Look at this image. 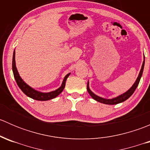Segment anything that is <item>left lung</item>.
Wrapping results in <instances>:
<instances>
[{"label": "left lung", "mask_w": 150, "mask_h": 150, "mask_svg": "<svg viewBox=\"0 0 150 150\" xmlns=\"http://www.w3.org/2000/svg\"><path fill=\"white\" fill-rule=\"evenodd\" d=\"M144 62H145V57H144V56L143 63H142V67H141L139 74L137 80H136V81L134 82V83L133 84V86H131V87L130 88L128 89L127 91H125V93H122V94L119 95V96H116V97L112 98V99H104V98H102V97H101V96H97L96 94H95V93H93L91 90L90 88H89L88 81V84H87L88 92L89 94L91 95V97L93 98L94 100L97 101V102H100V103H103L105 104H117L119 103H121V102H125V100H127V99H128V98H129L130 96H131V95L134 93V92L135 91L136 88H137L139 83L140 79H141V78H142V73H143L144 67Z\"/></svg>", "instance_id": "obj_1"}]
</instances>
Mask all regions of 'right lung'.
I'll list each match as a JSON object with an SVG mask.
<instances>
[{
    "label": "right lung",
    "instance_id": "obj_1",
    "mask_svg": "<svg viewBox=\"0 0 150 150\" xmlns=\"http://www.w3.org/2000/svg\"><path fill=\"white\" fill-rule=\"evenodd\" d=\"M12 70H13V76H14L15 80H16V83H17L19 88L22 91V92H23L25 95H27L28 97L38 101L50 100V99H54V98L57 97L58 95H59L60 93L62 92V91L64 90V87H65V83L67 79V78L69 77V75H70V72H69V73H68L67 75H65L61 86H60L59 88H58L57 89H56V90L52 91L50 92H41L39 91L35 90V89H34L33 88H32L31 86H30L29 85L27 84L26 83L23 81V79L21 78L20 75H19V72H18L17 70V68H16V67L15 50L13 51V59H12Z\"/></svg>",
    "mask_w": 150,
    "mask_h": 150
}]
</instances>
